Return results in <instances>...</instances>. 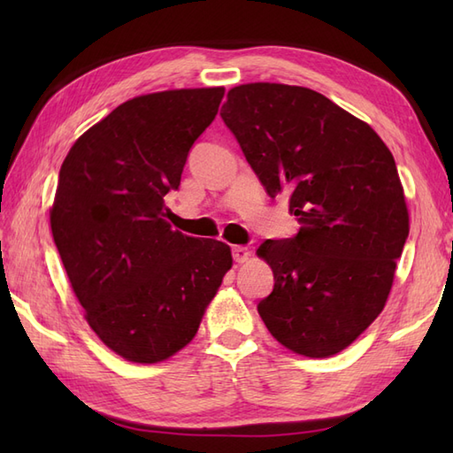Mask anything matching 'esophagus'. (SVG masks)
<instances>
[{
	"instance_id": "obj_1",
	"label": "esophagus",
	"mask_w": 453,
	"mask_h": 453,
	"mask_svg": "<svg viewBox=\"0 0 453 453\" xmlns=\"http://www.w3.org/2000/svg\"><path fill=\"white\" fill-rule=\"evenodd\" d=\"M232 255H234V261L235 263H245L249 257H251V251H249L247 247H243V245H235L234 249H232Z\"/></svg>"
}]
</instances>
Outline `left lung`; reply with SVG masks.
<instances>
[{"mask_svg": "<svg viewBox=\"0 0 453 453\" xmlns=\"http://www.w3.org/2000/svg\"><path fill=\"white\" fill-rule=\"evenodd\" d=\"M219 114L268 196L290 198L302 224L258 247L274 274L258 315L296 354L344 350L381 313L409 237L395 159L372 127L297 85H239Z\"/></svg>", "mask_w": 453, "mask_h": 453, "instance_id": "8db88e82", "label": "left lung"}]
</instances>
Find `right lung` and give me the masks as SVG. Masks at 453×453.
<instances>
[{
    "label": "right lung",
    "mask_w": 453,
    "mask_h": 453,
    "mask_svg": "<svg viewBox=\"0 0 453 453\" xmlns=\"http://www.w3.org/2000/svg\"><path fill=\"white\" fill-rule=\"evenodd\" d=\"M224 93L134 97L80 136L62 163L54 243L89 326L130 362L156 364L185 349L232 268L226 243L173 232L163 219V196L179 188Z\"/></svg>",
    "instance_id": "obj_1"
}]
</instances>
